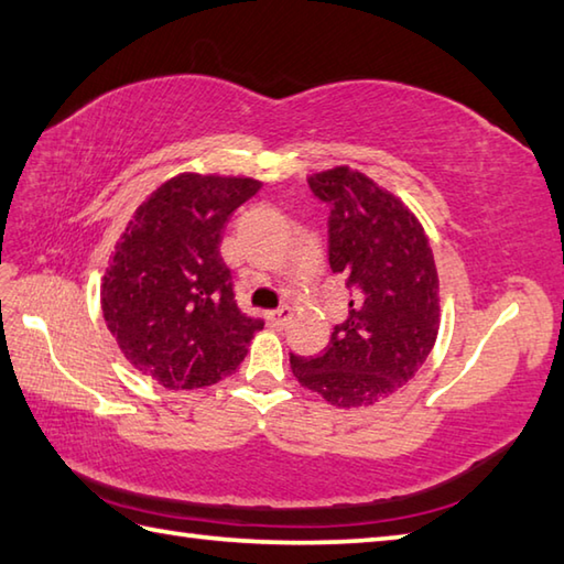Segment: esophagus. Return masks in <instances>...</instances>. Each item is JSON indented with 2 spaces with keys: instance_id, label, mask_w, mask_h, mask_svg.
<instances>
[{
  "instance_id": "esophagus-1",
  "label": "esophagus",
  "mask_w": 564,
  "mask_h": 564,
  "mask_svg": "<svg viewBox=\"0 0 564 564\" xmlns=\"http://www.w3.org/2000/svg\"><path fill=\"white\" fill-rule=\"evenodd\" d=\"M289 319H291V307L289 305H281L279 310L269 313V322L273 327H285V325H289Z\"/></svg>"
}]
</instances>
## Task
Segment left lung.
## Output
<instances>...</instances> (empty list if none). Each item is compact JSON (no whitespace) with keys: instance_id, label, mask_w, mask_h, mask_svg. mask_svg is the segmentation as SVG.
Here are the masks:
<instances>
[{"instance_id":"obj_1","label":"left lung","mask_w":564,"mask_h":564,"mask_svg":"<svg viewBox=\"0 0 564 564\" xmlns=\"http://www.w3.org/2000/svg\"><path fill=\"white\" fill-rule=\"evenodd\" d=\"M307 184L329 208V267L346 279L351 301L327 349L291 354V368L332 404H373L406 386L434 349V254L414 215L364 174L337 166Z\"/></svg>"}]
</instances>
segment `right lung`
Listing matches in <instances>:
<instances>
[{"label": "right lung", "mask_w": 564, "mask_h": 564, "mask_svg": "<svg viewBox=\"0 0 564 564\" xmlns=\"http://www.w3.org/2000/svg\"><path fill=\"white\" fill-rule=\"evenodd\" d=\"M254 178L182 174L162 184L128 223L101 307L121 351L170 390L206 388L235 373L263 327L237 305L220 257L225 223L259 191Z\"/></svg>", "instance_id": "obj_1"}]
</instances>
